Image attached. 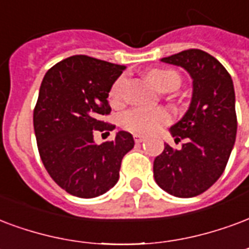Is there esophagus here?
<instances>
[{"mask_svg": "<svg viewBox=\"0 0 249 249\" xmlns=\"http://www.w3.org/2000/svg\"><path fill=\"white\" fill-rule=\"evenodd\" d=\"M143 140H145V136H142V134H134V141L137 143L142 142Z\"/></svg>", "mask_w": 249, "mask_h": 249, "instance_id": "obj_1", "label": "esophagus"}]
</instances>
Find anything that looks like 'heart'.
Instances as JSON below:
<instances>
[{
	"label": "heart",
	"instance_id": "heart-1",
	"mask_svg": "<svg viewBox=\"0 0 249 249\" xmlns=\"http://www.w3.org/2000/svg\"><path fill=\"white\" fill-rule=\"evenodd\" d=\"M149 82L160 91L176 89L181 83V78L176 71L171 70H150L148 72ZM126 79L121 76L113 83L110 88L109 97L113 103H119L123 99ZM171 120V113L165 108H145L139 107L125 112L121 117V124L125 129L133 133H152L160 129L162 125L167 124Z\"/></svg>",
	"mask_w": 249,
	"mask_h": 249
}]
</instances>
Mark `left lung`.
Wrapping results in <instances>:
<instances>
[{
  "instance_id": "obj_1",
  "label": "left lung",
  "mask_w": 249,
  "mask_h": 249,
  "mask_svg": "<svg viewBox=\"0 0 249 249\" xmlns=\"http://www.w3.org/2000/svg\"><path fill=\"white\" fill-rule=\"evenodd\" d=\"M163 63L186 70L193 79L189 109L170 128L182 149L165 145L153 163L154 179L169 194L191 198L218 181L236 139L235 89L222 63L202 50L191 49L162 58Z\"/></svg>"
}]
</instances>
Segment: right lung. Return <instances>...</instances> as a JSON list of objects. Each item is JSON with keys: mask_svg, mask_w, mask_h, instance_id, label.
Returning <instances> with one entry per match:
<instances>
[{"mask_svg": "<svg viewBox=\"0 0 249 249\" xmlns=\"http://www.w3.org/2000/svg\"><path fill=\"white\" fill-rule=\"evenodd\" d=\"M125 66L73 55L51 67L34 109L38 150L50 177L68 194L95 198L119 181L121 161L134 146L133 136L120 130L113 141L95 143V130H113L108 95Z\"/></svg>", "mask_w": 249, "mask_h": 249, "instance_id": "1", "label": "right lung"}]
</instances>
